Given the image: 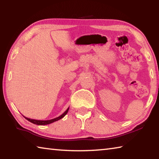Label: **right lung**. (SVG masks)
<instances>
[{
  "instance_id": "1",
  "label": "right lung",
  "mask_w": 159,
  "mask_h": 159,
  "mask_svg": "<svg viewBox=\"0 0 159 159\" xmlns=\"http://www.w3.org/2000/svg\"><path fill=\"white\" fill-rule=\"evenodd\" d=\"M69 109V107L68 109H67L65 111H64L62 114L60 115V116H58L57 118H53V119H50V120H35V119H31V118H26L25 116V117L26 120H29V121H30L31 123H34V124H36V125H48V124H50V123H52L53 122H55L57 121V120H59L61 118H62L64 116H65V115L67 114V112H68Z\"/></svg>"
}]
</instances>
